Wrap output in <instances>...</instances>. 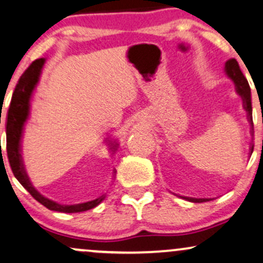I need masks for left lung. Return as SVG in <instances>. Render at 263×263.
Wrapping results in <instances>:
<instances>
[{
	"label": "left lung",
	"instance_id": "8db88e82",
	"mask_svg": "<svg viewBox=\"0 0 263 263\" xmlns=\"http://www.w3.org/2000/svg\"><path fill=\"white\" fill-rule=\"evenodd\" d=\"M225 71H227V75L233 80L234 83L236 86V92L241 96L243 101V108L246 109L249 116V122L254 128V123H252V104H251V89H250L249 82L246 80V77L243 76V73L240 70L239 63L235 59H229L225 64ZM254 151V146H251V154ZM182 198L190 200L193 203H203L211 200V198H190V197H182Z\"/></svg>",
	"mask_w": 263,
	"mask_h": 263
}]
</instances>
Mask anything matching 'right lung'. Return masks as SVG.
<instances>
[{
  "mask_svg": "<svg viewBox=\"0 0 263 263\" xmlns=\"http://www.w3.org/2000/svg\"><path fill=\"white\" fill-rule=\"evenodd\" d=\"M45 63V59H36L29 65V67L24 71L23 75L20 77L18 83L15 85L14 92L12 95L11 104H9L7 112V124H6V138H7V156L9 165H11L12 172L14 177L20 181V183L23 186L30 196L34 199L38 200L40 204L46 206L50 211L61 212V213H80L88 211V209L95 208L98 205L104 197L89 200L86 203H80V204L73 205H63L59 203L50 200L45 197H43L38 191L35 190L30 183L29 178L24 170L23 161H22L21 155V138L22 132H23V125L29 116V101L32 97V93L35 88L36 83L39 81L40 72H42L43 65ZM117 144L113 145L112 149H116Z\"/></svg>",
  "mask_w": 263,
  "mask_h": 263,
  "instance_id": "add662e5",
  "label": "right lung"
}]
</instances>
